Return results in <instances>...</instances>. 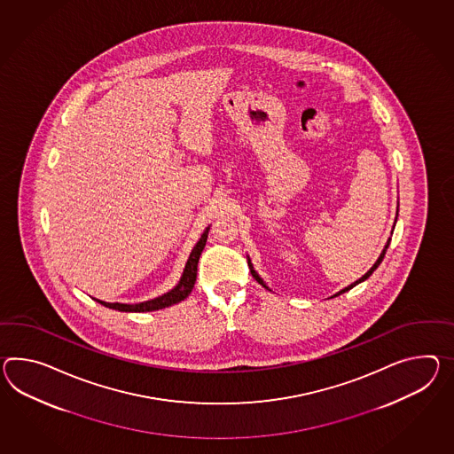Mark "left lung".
<instances>
[{
	"label": "left lung",
	"instance_id": "1",
	"mask_svg": "<svg viewBox=\"0 0 454 454\" xmlns=\"http://www.w3.org/2000/svg\"><path fill=\"white\" fill-rule=\"evenodd\" d=\"M395 222H397V218H395ZM388 244H390V238H388L387 244H386V247H384V251L380 253V255H379V259L376 261V264L374 266L371 267L367 272H365L364 276L361 277L359 280H356L354 284H351V286H348V287L343 288L341 292H338L336 295H341V294H344V292H348V290H351V288L354 287V286H357V284H361V282H364L365 278H369V277L372 276V272L376 270L377 267L380 266V262H382V259H384V255H386V251H387ZM249 264V267H251V274H253V277H254L255 280L261 284V286H264V287L267 288L266 284L262 282V278L261 277L257 276V272H255L254 269H253V266H251V262H247Z\"/></svg>",
	"mask_w": 454,
	"mask_h": 454
}]
</instances>
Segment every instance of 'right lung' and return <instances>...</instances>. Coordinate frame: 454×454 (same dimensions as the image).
<instances>
[{"instance_id": "1", "label": "right lung", "mask_w": 454, "mask_h": 454, "mask_svg": "<svg viewBox=\"0 0 454 454\" xmlns=\"http://www.w3.org/2000/svg\"><path fill=\"white\" fill-rule=\"evenodd\" d=\"M208 230L207 228L205 232L201 234L199 243L193 247L192 254L188 257L187 266L184 269V276L180 278V282L177 284V287L172 288L170 292L164 294L162 297H157L154 300H149V301H143V303H136V305H126V303H106V301H100L101 305L108 307V309H118V311H154V309H166L170 305H176L178 301H182L184 299H187L188 294L192 292V288L195 286V280H197V266H199L200 254L207 244V238H208Z\"/></svg>"}]
</instances>
